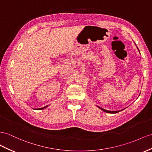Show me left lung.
Wrapping results in <instances>:
<instances>
[{
    "label": "left lung",
    "instance_id": "obj_1",
    "mask_svg": "<svg viewBox=\"0 0 152 152\" xmlns=\"http://www.w3.org/2000/svg\"><path fill=\"white\" fill-rule=\"evenodd\" d=\"M138 49V48H137ZM139 50V49H138ZM101 110H102L103 111H104V112H107V113H111V114H115V113H118V112H120L121 110H118V111H110V110H104V109H103V108H101V107H98Z\"/></svg>",
    "mask_w": 152,
    "mask_h": 152
}]
</instances>
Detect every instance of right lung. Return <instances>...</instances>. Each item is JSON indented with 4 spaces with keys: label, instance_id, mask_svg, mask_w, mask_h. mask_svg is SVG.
Wrapping results in <instances>:
<instances>
[{
    "label": "right lung",
    "instance_id": "1",
    "mask_svg": "<svg viewBox=\"0 0 152 152\" xmlns=\"http://www.w3.org/2000/svg\"><path fill=\"white\" fill-rule=\"evenodd\" d=\"M47 107H48V106H45V107H43V108H37V110H42V109H44V108H46Z\"/></svg>",
    "mask_w": 152,
    "mask_h": 152
}]
</instances>
